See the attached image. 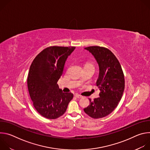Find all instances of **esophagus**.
<instances>
[{
  "mask_svg": "<svg viewBox=\"0 0 150 150\" xmlns=\"http://www.w3.org/2000/svg\"><path fill=\"white\" fill-rule=\"evenodd\" d=\"M75 97H76V98H81L83 97L82 96H81V95H79V94H75Z\"/></svg>",
  "mask_w": 150,
  "mask_h": 150,
  "instance_id": "esophagus-1",
  "label": "esophagus"
}]
</instances>
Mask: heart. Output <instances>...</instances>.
I'll use <instances>...</instances> for the list:
<instances>
[{
  "label": "heart",
  "instance_id": "obj_1",
  "mask_svg": "<svg viewBox=\"0 0 150 150\" xmlns=\"http://www.w3.org/2000/svg\"><path fill=\"white\" fill-rule=\"evenodd\" d=\"M86 65H87V66H93V67H94L92 64H91V63H87V64H86V65H85V66Z\"/></svg>",
  "mask_w": 150,
  "mask_h": 150
}]
</instances>
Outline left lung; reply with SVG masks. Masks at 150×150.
Masks as SVG:
<instances>
[{
    "mask_svg": "<svg viewBox=\"0 0 150 150\" xmlns=\"http://www.w3.org/2000/svg\"><path fill=\"white\" fill-rule=\"evenodd\" d=\"M88 50L96 58L99 66L97 86L100 90V97L91 101L85 113L94 119L104 117L110 114L120 101L125 89V78L120 64L115 54L108 49L90 46Z\"/></svg>",
    "mask_w": 150,
    "mask_h": 150,
    "instance_id": "left-lung-1",
    "label": "left lung"
}]
</instances>
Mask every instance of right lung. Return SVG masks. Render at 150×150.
I'll return each instance as SVG.
<instances>
[{"instance_id":"obj_1","label":"right lung","mask_w":150,"mask_h":150,"mask_svg":"<svg viewBox=\"0 0 150 150\" xmlns=\"http://www.w3.org/2000/svg\"><path fill=\"white\" fill-rule=\"evenodd\" d=\"M75 47L50 46L33 60L27 78L30 98L35 110L47 119H55L65 113L73 98L71 93H63L57 83L65 63Z\"/></svg>"}]
</instances>
